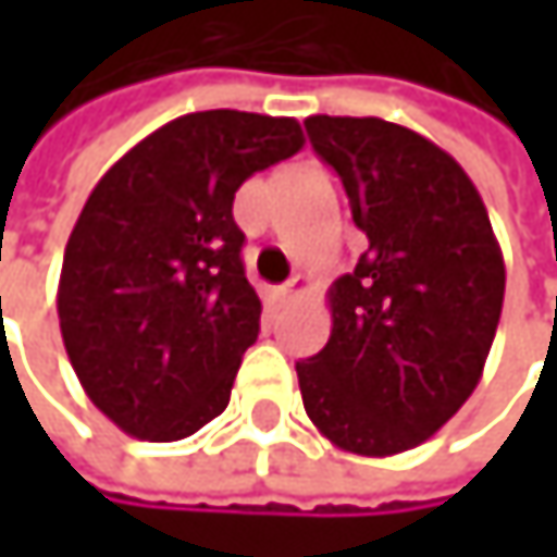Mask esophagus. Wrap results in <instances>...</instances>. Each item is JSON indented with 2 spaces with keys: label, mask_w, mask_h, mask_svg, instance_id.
<instances>
[{
  "label": "esophagus",
  "mask_w": 557,
  "mask_h": 557,
  "mask_svg": "<svg viewBox=\"0 0 557 557\" xmlns=\"http://www.w3.org/2000/svg\"><path fill=\"white\" fill-rule=\"evenodd\" d=\"M306 286H309V277L296 274V277L289 280V283H283V286H277V299H280V302H286V299H293L296 293H302Z\"/></svg>",
  "instance_id": "esophagus-1"
}]
</instances>
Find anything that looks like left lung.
I'll list each match as a JSON object with an SVG mask.
<instances>
[{"label":"left lung","mask_w":557,"mask_h":557,"mask_svg":"<svg viewBox=\"0 0 557 557\" xmlns=\"http://www.w3.org/2000/svg\"><path fill=\"white\" fill-rule=\"evenodd\" d=\"M368 248L329 289L332 335L296 361L306 416L338 448L387 458L435 435L491 355L506 268L471 176L384 119L309 115Z\"/></svg>","instance_id":"8db88e82"}]
</instances>
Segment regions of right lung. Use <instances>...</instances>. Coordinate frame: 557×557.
Segmentation results:
<instances>
[{
    "mask_svg": "<svg viewBox=\"0 0 557 557\" xmlns=\"http://www.w3.org/2000/svg\"><path fill=\"white\" fill-rule=\"evenodd\" d=\"M302 148L296 119L238 109L168 122L89 193L57 286L66 358L122 432L180 442L232 396L261 332L238 186Z\"/></svg>",
    "mask_w": 557,
    "mask_h": 557,
    "instance_id": "right-lung-1",
    "label": "right lung"
}]
</instances>
